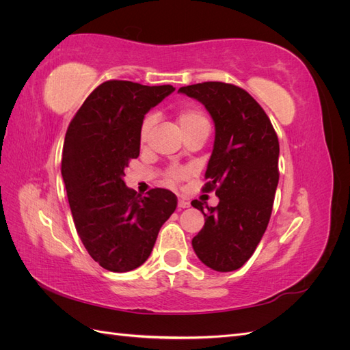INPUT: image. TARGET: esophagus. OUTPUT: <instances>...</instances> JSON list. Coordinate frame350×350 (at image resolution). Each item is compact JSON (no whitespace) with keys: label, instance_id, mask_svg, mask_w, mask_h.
<instances>
[{"label":"esophagus","instance_id":"1","mask_svg":"<svg viewBox=\"0 0 350 350\" xmlns=\"http://www.w3.org/2000/svg\"><path fill=\"white\" fill-rule=\"evenodd\" d=\"M178 207H179V208H187V207H189V203H188V201H185V200L179 198V200H178Z\"/></svg>","mask_w":350,"mask_h":350}]
</instances>
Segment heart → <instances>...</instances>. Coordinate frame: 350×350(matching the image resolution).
<instances>
[{
  "instance_id": "b5f03b06",
  "label": "heart",
  "mask_w": 350,
  "mask_h": 350,
  "mask_svg": "<svg viewBox=\"0 0 350 350\" xmlns=\"http://www.w3.org/2000/svg\"><path fill=\"white\" fill-rule=\"evenodd\" d=\"M156 122V116L153 113H147L140 125V143L144 144L149 139L150 130L153 129V125ZM178 122L181 125V129L184 131V134H188L191 131H196L198 129H204V126H208V120L207 116L201 112L198 108L196 107H184L181 111L178 112ZM189 169L185 167H172L169 171L165 172V183L169 185H175L178 183L184 181L189 176Z\"/></svg>"
}]
</instances>
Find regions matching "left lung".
I'll use <instances>...</instances> for the list:
<instances>
[{
  "label": "left lung",
  "mask_w": 350,
  "mask_h": 350,
  "mask_svg": "<svg viewBox=\"0 0 350 350\" xmlns=\"http://www.w3.org/2000/svg\"><path fill=\"white\" fill-rule=\"evenodd\" d=\"M204 105L216 137L203 191H216L219 204L203 210L204 226L193 238L197 257L216 271L245 264L267 229L279 183V139L258 102L239 86L204 81L179 89Z\"/></svg>",
  "instance_id": "1"
}]
</instances>
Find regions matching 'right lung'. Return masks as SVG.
Returning <instances> with one entry per match:
<instances>
[{"label":"right lung","instance_id":"add662e5","mask_svg":"<svg viewBox=\"0 0 350 350\" xmlns=\"http://www.w3.org/2000/svg\"><path fill=\"white\" fill-rule=\"evenodd\" d=\"M174 90L171 84L103 81L67 129L61 174L74 225L90 257L109 271L140 267L176 208L169 189L153 188L143 197L122 179L124 169L140 154L144 115Z\"/></svg>","mask_w":350,"mask_h":350}]
</instances>
